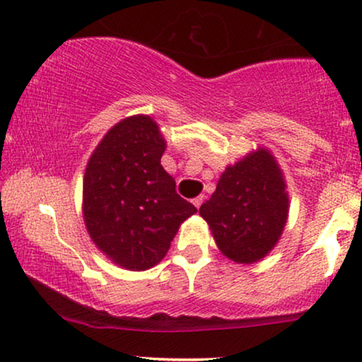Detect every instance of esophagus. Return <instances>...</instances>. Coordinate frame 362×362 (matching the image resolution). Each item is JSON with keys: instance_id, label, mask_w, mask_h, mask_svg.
<instances>
[{"instance_id": "34e87169", "label": "esophagus", "mask_w": 362, "mask_h": 362, "mask_svg": "<svg viewBox=\"0 0 362 362\" xmlns=\"http://www.w3.org/2000/svg\"><path fill=\"white\" fill-rule=\"evenodd\" d=\"M203 199H204V196H203V194H202V196H196V198L193 199V204H194L196 208H199V206H202Z\"/></svg>"}]
</instances>
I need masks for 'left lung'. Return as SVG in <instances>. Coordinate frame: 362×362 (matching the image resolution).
<instances>
[{"instance_id": "obj_1", "label": "left lung", "mask_w": 362, "mask_h": 362, "mask_svg": "<svg viewBox=\"0 0 362 362\" xmlns=\"http://www.w3.org/2000/svg\"><path fill=\"white\" fill-rule=\"evenodd\" d=\"M288 204L287 182L275 156L258 147L226 166L199 215L223 255L250 265L265 258L279 243Z\"/></svg>"}]
</instances>
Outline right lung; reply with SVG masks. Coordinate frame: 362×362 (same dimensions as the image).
<instances>
[{"label":"right lung","instance_id":"right-lung-1","mask_svg":"<svg viewBox=\"0 0 362 362\" xmlns=\"http://www.w3.org/2000/svg\"><path fill=\"white\" fill-rule=\"evenodd\" d=\"M164 151L156 120L137 114L110 127L87 163L86 228L95 247L126 270L158 265L181 223L196 213L160 166Z\"/></svg>","mask_w":362,"mask_h":362}]
</instances>
